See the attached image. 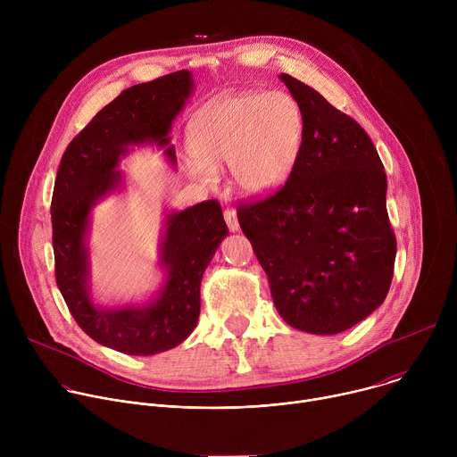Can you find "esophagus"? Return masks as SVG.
Instances as JSON below:
<instances>
[{"instance_id":"1","label":"esophagus","mask_w":457,"mask_h":457,"mask_svg":"<svg viewBox=\"0 0 457 457\" xmlns=\"http://www.w3.org/2000/svg\"><path fill=\"white\" fill-rule=\"evenodd\" d=\"M224 220H226L229 231H238V219H237L235 208H229V206H228V208L224 210Z\"/></svg>"}]
</instances>
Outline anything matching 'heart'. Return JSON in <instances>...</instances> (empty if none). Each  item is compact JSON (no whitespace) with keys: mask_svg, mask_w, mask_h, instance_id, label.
Returning a JSON list of instances; mask_svg holds the SVG:
<instances>
[{"mask_svg":"<svg viewBox=\"0 0 457 457\" xmlns=\"http://www.w3.org/2000/svg\"><path fill=\"white\" fill-rule=\"evenodd\" d=\"M302 115L284 92L242 94L206 106L191 122L189 173L204 184L231 166L237 186L264 195L284 182L300 146Z\"/></svg>","mask_w":457,"mask_h":457,"instance_id":"heart-1","label":"heart"}]
</instances>
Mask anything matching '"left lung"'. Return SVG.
<instances>
[{"label": "left lung", "mask_w": 457, "mask_h": 457, "mask_svg": "<svg viewBox=\"0 0 457 457\" xmlns=\"http://www.w3.org/2000/svg\"><path fill=\"white\" fill-rule=\"evenodd\" d=\"M280 79L302 113L300 150L286 184L240 204L237 217L280 316L298 331L337 335L379 307L393 282L386 175L353 117L305 83Z\"/></svg>", "instance_id": "left-lung-1"}]
</instances>
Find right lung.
<instances>
[{
	"instance_id": "1",
	"label": "right lung",
	"mask_w": 457,
	"mask_h": 457,
	"mask_svg": "<svg viewBox=\"0 0 457 457\" xmlns=\"http://www.w3.org/2000/svg\"><path fill=\"white\" fill-rule=\"evenodd\" d=\"M193 90L187 71L129 87L106 104L62 154L52 195L55 282L79 328L97 344L132 356H152L184 342L201 312V280L228 235L222 208L204 201L171 212L161 242L166 282L143 307L104 309L90 298L87 231L90 212L122 175L120 157L134 145L155 143L175 164L170 128Z\"/></svg>"
}]
</instances>
